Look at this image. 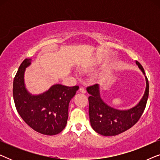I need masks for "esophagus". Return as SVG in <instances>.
Wrapping results in <instances>:
<instances>
[{
    "mask_svg": "<svg viewBox=\"0 0 160 160\" xmlns=\"http://www.w3.org/2000/svg\"><path fill=\"white\" fill-rule=\"evenodd\" d=\"M79 92H80L83 93V94H84L85 92H86V89H85L84 87H80V88H79Z\"/></svg>",
    "mask_w": 160,
    "mask_h": 160,
    "instance_id": "34e87169",
    "label": "esophagus"
}]
</instances>
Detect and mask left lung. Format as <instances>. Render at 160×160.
Wrapping results in <instances>:
<instances>
[{
    "mask_svg": "<svg viewBox=\"0 0 160 160\" xmlns=\"http://www.w3.org/2000/svg\"><path fill=\"white\" fill-rule=\"evenodd\" d=\"M140 69L145 74L141 63L135 61ZM146 78V88L143 97L136 106L127 111L113 108L102 101L100 97L99 86L95 84L87 87L89 97V114L92 128L104 136L119 135L129 130L138 122L145 110L147 102L149 86Z\"/></svg>",
    "mask_w": 160,
    "mask_h": 160,
    "instance_id": "obj_1",
    "label": "left lung"
}]
</instances>
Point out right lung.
Returning <instances> with one entry per match:
<instances>
[{
    "instance_id": "add662e5",
    "label": "right lung",
    "mask_w": 160,
    "mask_h": 160,
    "mask_svg": "<svg viewBox=\"0 0 160 160\" xmlns=\"http://www.w3.org/2000/svg\"><path fill=\"white\" fill-rule=\"evenodd\" d=\"M30 62L31 59H25L14 78L13 97L17 111L35 131L47 135H57L66 126L70 100L75 95L78 86L55 84L41 95H30L24 83L25 68Z\"/></svg>"
}]
</instances>
